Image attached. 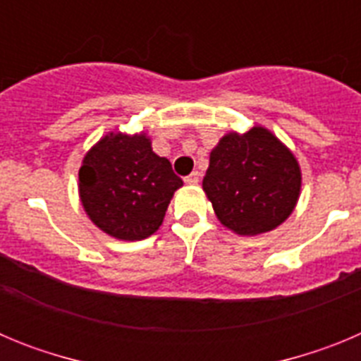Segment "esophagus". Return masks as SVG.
Returning a JSON list of instances; mask_svg holds the SVG:
<instances>
[{"label": "esophagus", "mask_w": 361, "mask_h": 361, "mask_svg": "<svg viewBox=\"0 0 361 361\" xmlns=\"http://www.w3.org/2000/svg\"><path fill=\"white\" fill-rule=\"evenodd\" d=\"M199 178H200L199 171H193V173H190L186 178H184V183L190 184V186H193V184L199 183Z\"/></svg>", "instance_id": "obj_1"}]
</instances>
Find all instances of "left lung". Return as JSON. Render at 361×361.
Segmentation results:
<instances>
[{
  "instance_id": "1",
  "label": "left lung",
  "mask_w": 361,
  "mask_h": 361,
  "mask_svg": "<svg viewBox=\"0 0 361 361\" xmlns=\"http://www.w3.org/2000/svg\"><path fill=\"white\" fill-rule=\"evenodd\" d=\"M300 188L298 161L264 126L226 133L209 153L202 180L220 224L244 237L279 228L295 209Z\"/></svg>"
}]
</instances>
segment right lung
Segmentation results:
<instances>
[{
	"label": "right lung",
	"instance_id": "obj_1",
	"mask_svg": "<svg viewBox=\"0 0 361 361\" xmlns=\"http://www.w3.org/2000/svg\"><path fill=\"white\" fill-rule=\"evenodd\" d=\"M180 186L170 161L153 153L146 133L110 132L88 149L79 168L86 215L119 240H142L157 231Z\"/></svg>",
	"mask_w": 361,
	"mask_h": 361
}]
</instances>
